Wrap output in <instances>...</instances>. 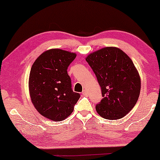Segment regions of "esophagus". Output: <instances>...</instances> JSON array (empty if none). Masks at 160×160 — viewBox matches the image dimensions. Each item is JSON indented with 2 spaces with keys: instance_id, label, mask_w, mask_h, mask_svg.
I'll return each mask as SVG.
<instances>
[{
  "instance_id": "1",
  "label": "esophagus",
  "mask_w": 160,
  "mask_h": 160,
  "mask_svg": "<svg viewBox=\"0 0 160 160\" xmlns=\"http://www.w3.org/2000/svg\"><path fill=\"white\" fill-rule=\"evenodd\" d=\"M82 95H87V91L86 90H84L82 92Z\"/></svg>"
}]
</instances>
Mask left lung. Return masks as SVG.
I'll list each match as a JSON object with an SVG mask.
<instances>
[{
	"instance_id": "1",
	"label": "left lung",
	"mask_w": 160,
	"mask_h": 160,
	"mask_svg": "<svg viewBox=\"0 0 160 160\" xmlns=\"http://www.w3.org/2000/svg\"><path fill=\"white\" fill-rule=\"evenodd\" d=\"M86 61L101 87L103 98L95 106L98 114L109 120L124 117L141 92V78L132 60L119 48L108 47L89 54Z\"/></svg>"
}]
</instances>
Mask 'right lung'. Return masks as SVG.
<instances>
[{
	"label": "right lung",
	"mask_w": 160,
	"mask_h": 160,
	"mask_svg": "<svg viewBox=\"0 0 160 160\" xmlns=\"http://www.w3.org/2000/svg\"><path fill=\"white\" fill-rule=\"evenodd\" d=\"M76 54L60 49L46 51L32 65L29 92L32 103L43 117L62 121L73 111L80 95L71 89L68 67Z\"/></svg>",
	"instance_id": "add662e5"
}]
</instances>
